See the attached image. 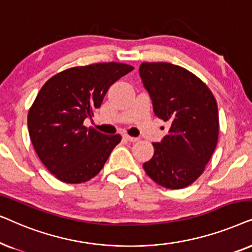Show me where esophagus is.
<instances>
[{"instance_id":"esophagus-1","label":"esophagus","mask_w":252,"mask_h":252,"mask_svg":"<svg viewBox=\"0 0 252 252\" xmlns=\"http://www.w3.org/2000/svg\"><path fill=\"white\" fill-rule=\"evenodd\" d=\"M123 138L126 139V140H128V142H137V140H138V138H137V137H131V136L126 135V133H124Z\"/></svg>"}]
</instances>
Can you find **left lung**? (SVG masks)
Returning <instances> with one entry per match:
<instances>
[{"label": "left lung", "instance_id": "obj_1", "mask_svg": "<svg viewBox=\"0 0 252 252\" xmlns=\"http://www.w3.org/2000/svg\"><path fill=\"white\" fill-rule=\"evenodd\" d=\"M139 75L154 114L170 124L161 142L153 143V157L143 167L156 183L182 189L202 175L216 150L217 101L198 77L172 63H142Z\"/></svg>", "mask_w": 252, "mask_h": 252}]
</instances>
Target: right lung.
<instances>
[{"label":"right lung","instance_id":"right-lung-1","mask_svg":"<svg viewBox=\"0 0 252 252\" xmlns=\"http://www.w3.org/2000/svg\"><path fill=\"white\" fill-rule=\"evenodd\" d=\"M132 70L117 62L75 66L41 87L28 115L29 133L39 159L56 179L82 183L102 169L121 136L83 123L92 119L109 87Z\"/></svg>","mask_w":252,"mask_h":252}]
</instances>
